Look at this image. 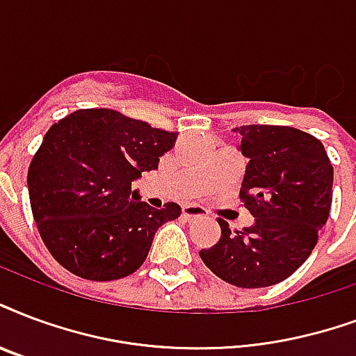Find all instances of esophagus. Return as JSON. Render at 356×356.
<instances>
[{
	"instance_id": "esophagus-1",
	"label": "esophagus",
	"mask_w": 356,
	"mask_h": 356,
	"mask_svg": "<svg viewBox=\"0 0 356 356\" xmlns=\"http://www.w3.org/2000/svg\"><path fill=\"white\" fill-rule=\"evenodd\" d=\"M205 211L200 205H184L183 207V218L186 220H196V218H203Z\"/></svg>"
}]
</instances>
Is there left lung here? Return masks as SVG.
Segmentation results:
<instances>
[{"label": "left lung", "mask_w": 356, "mask_h": 356, "mask_svg": "<svg viewBox=\"0 0 356 356\" xmlns=\"http://www.w3.org/2000/svg\"><path fill=\"white\" fill-rule=\"evenodd\" d=\"M233 132L248 159L238 196L254 224L232 232L218 220L220 241L200 257L232 286H275L310 257L329 218L334 172L323 143L308 132L278 124H243Z\"/></svg>", "instance_id": "1"}]
</instances>
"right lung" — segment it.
<instances>
[{"label":"right lung","instance_id":"1","mask_svg":"<svg viewBox=\"0 0 356 356\" xmlns=\"http://www.w3.org/2000/svg\"><path fill=\"white\" fill-rule=\"evenodd\" d=\"M177 136L106 108L72 112L46 132L27 188L40 237L67 270L110 282L142 267L154 233L181 207H149L132 183L159 170Z\"/></svg>","mask_w":356,"mask_h":356}]
</instances>
